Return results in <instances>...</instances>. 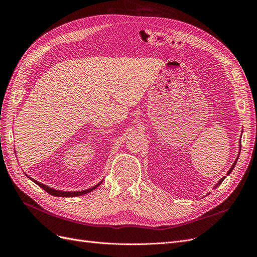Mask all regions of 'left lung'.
I'll list each match as a JSON object with an SVG mask.
<instances>
[{"mask_svg":"<svg viewBox=\"0 0 257 257\" xmlns=\"http://www.w3.org/2000/svg\"><path fill=\"white\" fill-rule=\"evenodd\" d=\"M237 159H238V158H236V160H235V161H234V163H233V165H232V166H231V168H230V170H229V171H228V173H227V175H229V174H230V173H231V172H232V170H233V168H234V167H235V164H236V161H237ZM224 179H225V177H223V178H222V179H221V180H220V181H219V182H218V183H217V184H215V186H214V188H215V187H218V186H219V185H220V184H221V183H222V181H223V180H224Z\"/></svg>","mask_w":257,"mask_h":257,"instance_id":"obj_1","label":"left lung"}]
</instances>
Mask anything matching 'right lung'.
Masks as SVG:
<instances>
[{"instance_id":"obj_1","label":"right lung","mask_w":257,"mask_h":257,"mask_svg":"<svg viewBox=\"0 0 257 257\" xmlns=\"http://www.w3.org/2000/svg\"><path fill=\"white\" fill-rule=\"evenodd\" d=\"M30 178V177H29ZM31 179V178H30ZM34 183H36L38 186H40L43 188V190H45L47 193H49L50 195H52V196H55V197H77V196H82V195H85V194H87V193H89V192H91V191H93L94 188H97L101 183H102V181L100 182V183H98L97 185H94V186H92V187H90V188H88V190H85V191H79V192H62V191H57V190H54V188H51L50 186H47V185H45V184H43V183H40V182H38V181H36V180H34V179H31Z\"/></svg>"}]
</instances>
